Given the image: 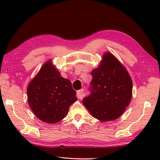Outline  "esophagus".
<instances>
[{
    "label": "esophagus",
    "mask_w": 160,
    "mask_h": 160,
    "mask_svg": "<svg viewBox=\"0 0 160 160\" xmlns=\"http://www.w3.org/2000/svg\"><path fill=\"white\" fill-rule=\"evenodd\" d=\"M84 89H80L77 91V97L79 98V99H82L83 98V92H84Z\"/></svg>",
    "instance_id": "34e87169"
}]
</instances>
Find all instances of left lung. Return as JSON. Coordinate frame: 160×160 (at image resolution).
Masks as SVG:
<instances>
[{
	"label": "left lung",
	"mask_w": 160,
	"mask_h": 160,
	"mask_svg": "<svg viewBox=\"0 0 160 160\" xmlns=\"http://www.w3.org/2000/svg\"><path fill=\"white\" fill-rule=\"evenodd\" d=\"M92 91L82 103L90 114L102 122L115 120L124 113L132 98V82L126 67L107 52L100 65L91 71Z\"/></svg>",
	"instance_id": "obj_1"
}]
</instances>
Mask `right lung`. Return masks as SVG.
Here are the masks:
<instances>
[{"mask_svg":"<svg viewBox=\"0 0 160 160\" xmlns=\"http://www.w3.org/2000/svg\"><path fill=\"white\" fill-rule=\"evenodd\" d=\"M27 93L33 113L48 124L56 123L65 118L70 106L78 99L69 80L61 76L51 59L42 64L30 81Z\"/></svg>","mask_w":160,"mask_h":160,"instance_id":"add662e5","label":"right lung"}]
</instances>
